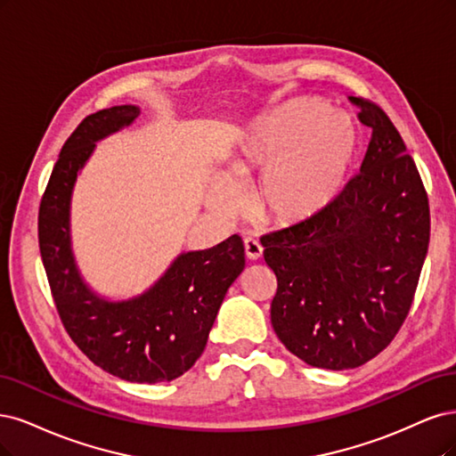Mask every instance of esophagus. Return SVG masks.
<instances>
[{"label": "esophagus", "instance_id": "obj_1", "mask_svg": "<svg viewBox=\"0 0 456 456\" xmlns=\"http://www.w3.org/2000/svg\"><path fill=\"white\" fill-rule=\"evenodd\" d=\"M244 252L248 259L257 261L263 256V246L256 239H244Z\"/></svg>", "mask_w": 456, "mask_h": 456}]
</instances>
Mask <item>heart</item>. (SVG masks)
I'll list each match as a JSON object with an SVG mask.
<instances>
[{
  "label": "heart",
  "instance_id": "1",
  "mask_svg": "<svg viewBox=\"0 0 456 456\" xmlns=\"http://www.w3.org/2000/svg\"><path fill=\"white\" fill-rule=\"evenodd\" d=\"M356 128L346 115L318 100H293L249 128L227 160V180H216L210 204L234 216L240 187L262 180L256 210L265 222L293 227L324 212L346 180L356 153Z\"/></svg>",
  "mask_w": 456,
  "mask_h": 456
}]
</instances>
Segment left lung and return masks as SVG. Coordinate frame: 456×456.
<instances>
[{
  "label": "left lung",
  "instance_id": "obj_1",
  "mask_svg": "<svg viewBox=\"0 0 456 456\" xmlns=\"http://www.w3.org/2000/svg\"><path fill=\"white\" fill-rule=\"evenodd\" d=\"M348 100L371 128L360 174L316 217L261 237L278 282L274 333L305 363L333 371L392 343L430 240L428 195L400 132L373 102Z\"/></svg>",
  "mask_w": 456,
  "mask_h": 456
}]
</instances>
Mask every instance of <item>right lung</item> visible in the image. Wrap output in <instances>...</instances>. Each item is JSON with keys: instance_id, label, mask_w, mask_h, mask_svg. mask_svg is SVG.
I'll return each mask as SVG.
<instances>
[{"instance_id": "add662e5", "label": "right lung", "mask_w": 456, "mask_h": 456, "mask_svg": "<svg viewBox=\"0 0 456 456\" xmlns=\"http://www.w3.org/2000/svg\"><path fill=\"white\" fill-rule=\"evenodd\" d=\"M138 106L85 117L66 140L39 204V252L56 311L83 354L130 383L183 375L202 354L219 306L244 271L239 234L208 249L183 252L142 296L108 301L85 284L71 252L69 202L96 142L138 119Z\"/></svg>"}]
</instances>
